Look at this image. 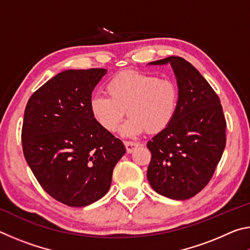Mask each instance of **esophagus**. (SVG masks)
Here are the masks:
<instances>
[{"label": "esophagus", "mask_w": 250, "mask_h": 250, "mask_svg": "<svg viewBox=\"0 0 250 250\" xmlns=\"http://www.w3.org/2000/svg\"><path fill=\"white\" fill-rule=\"evenodd\" d=\"M125 146L128 153H132V152L139 146V143L133 141H125Z\"/></svg>", "instance_id": "obj_1"}]
</instances>
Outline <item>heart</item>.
<instances>
[{"label": "heart", "mask_w": 250, "mask_h": 250, "mask_svg": "<svg viewBox=\"0 0 250 250\" xmlns=\"http://www.w3.org/2000/svg\"><path fill=\"white\" fill-rule=\"evenodd\" d=\"M105 96H94L89 108L94 119L113 132L128 113L121 132L133 137L143 131L159 133L172 124L179 110L180 88L175 82L156 75L125 70L105 84Z\"/></svg>", "instance_id": "heart-1"}]
</instances>
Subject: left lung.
<instances>
[{
	"mask_svg": "<svg viewBox=\"0 0 250 250\" xmlns=\"http://www.w3.org/2000/svg\"><path fill=\"white\" fill-rule=\"evenodd\" d=\"M170 62L180 88L179 110L166 130L146 143L151 151L147 180L156 193L188 200L208 184L226 146V120L216 92L195 67L179 56Z\"/></svg>",
	"mask_w": 250,
	"mask_h": 250,
	"instance_id": "left-lung-1",
	"label": "left lung"
}]
</instances>
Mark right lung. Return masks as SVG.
I'll list each match as a JSON object with an SVG mask.
<instances>
[{
    "mask_svg": "<svg viewBox=\"0 0 250 250\" xmlns=\"http://www.w3.org/2000/svg\"><path fill=\"white\" fill-rule=\"evenodd\" d=\"M104 68L65 70L28 99L22 126L23 153L44 191L71 207L100 200L125 147L89 108Z\"/></svg>",
    "mask_w": 250,
    "mask_h": 250,
    "instance_id": "1",
    "label": "right lung"
}]
</instances>
